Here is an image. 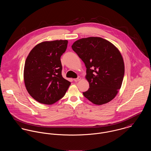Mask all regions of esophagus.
<instances>
[{
    "mask_svg": "<svg viewBox=\"0 0 151 151\" xmlns=\"http://www.w3.org/2000/svg\"><path fill=\"white\" fill-rule=\"evenodd\" d=\"M81 80V77H78V78H76V79H74V81L77 82V81H80V80Z\"/></svg>",
    "mask_w": 151,
    "mask_h": 151,
    "instance_id": "esophagus-1",
    "label": "esophagus"
}]
</instances>
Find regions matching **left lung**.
Instances as JSON below:
<instances>
[{"instance_id": "1", "label": "left lung", "mask_w": 151, "mask_h": 151, "mask_svg": "<svg viewBox=\"0 0 151 151\" xmlns=\"http://www.w3.org/2000/svg\"><path fill=\"white\" fill-rule=\"evenodd\" d=\"M71 47L86 66L89 88L84 96L97 105L111 101L120 89L124 75L119 50L107 40L93 37L80 39Z\"/></svg>"}]
</instances>
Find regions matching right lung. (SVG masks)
Returning a JSON list of instances; mask_svg holds the SVG:
<instances>
[{"label":"right lung","instance_id":"add662e5","mask_svg":"<svg viewBox=\"0 0 151 151\" xmlns=\"http://www.w3.org/2000/svg\"><path fill=\"white\" fill-rule=\"evenodd\" d=\"M67 43V40H62L38 43L25 60V86L29 94L40 104H55L64 96L71 84L62 75L60 57Z\"/></svg>","mask_w":151,"mask_h":151}]
</instances>
